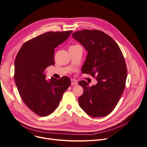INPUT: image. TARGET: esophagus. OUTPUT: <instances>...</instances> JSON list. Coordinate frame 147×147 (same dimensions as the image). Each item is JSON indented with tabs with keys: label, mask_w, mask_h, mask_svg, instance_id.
Masks as SVG:
<instances>
[{
	"label": "esophagus",
	"mask_w": 147,
	"mask_h": 147,
	"mask_svg": "<svg viewBox=\"0 0 147 147\" xmlns=\"http://www.w3.org/2000/svg\"><path fill=\"white\" fill-rule=\"evenodd\" d=\"M71 84H72V85H77V84H78V81H76L75 80L72 79V80H71Z\"/></svg>",
	"instance_id": "34e87169"
}]
</instances>
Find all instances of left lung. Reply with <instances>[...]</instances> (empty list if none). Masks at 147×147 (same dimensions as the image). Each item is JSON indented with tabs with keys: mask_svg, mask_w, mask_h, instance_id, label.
Returning <instances> with one entry per match:
<instances>
[{
	"mask_svg": "<svg viewBox=\"0 0 147 147\" xmlns=\"http://www.w3.org/2000/svg\"><path fill=\"white\" fill-rule=\"evenodd\" d=\"M72 36L87 52L82 72L97 80L91 87L84 80L78 82L84 90L78 98L80 106L93 118L107 116L114 110L125 89L127 70L124 57L115 41L101 31L84 29Z\"/></svg>",
	"mask_w": 147,
	"mask_h": 147,
	"instance_id": "1",
	"label": "left lung"
}]
</instances>
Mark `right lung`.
<instances>
[{
  "mask_svg": "<svg viewBox=\"0 0 147 147\" xmlns=\"http://www.w3.org/2000/svg\"><path fill=\"white\" fill-rule=\"evenodd\" d=\"M72 31L48 32L23 44L14 61V81L26 106L41 116L53 113L71 84L69 77L46 80V69L55 65V48Z\"/></svg>",
  "mask_w": 147,
  "mask_h": 147,
  "instance_id": "1",
  "label": "right lung"
}]
</instances>
